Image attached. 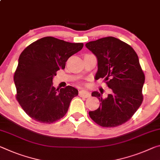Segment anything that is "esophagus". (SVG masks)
<instances>
[{"label": "esophagus", "mask_w": 160, "mask_h": 160, "mask_svg": "<svg viewBox=\"0 0 160 160\" xmlns=\"http://www.w3.org/2000/svg\"><path fill=\"white\" fill-rule=\"evenodd\" d=\"M79 95L80 97H84V98H89L90 96V94L89 92L86 91L85 90H80L79 92Z\"/></svg>", "instance_id": "1"}]
</instances>
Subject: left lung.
Segmentation results:
<instances>
[{
  "label": "left lung",
  "instance_id": "1",
  "mask_svg": "<svg viewBox=\"0 0 160 160\" xmlns=\"http://www.w3.org/2000/svg\"><path fill=\"white\" fill-rule=\"evenodd\" d=\"M98 59L95 79L105 78L112 93L103 97L98 91L92 96L100 101L91 119L104 128L121 125L132 117L143 100L144 75L138 55L130 45L116 38L106 37L85 45Z\"/></svg>",
  "mask_w": 160,
  "mask_h": 160
}]
</instances>
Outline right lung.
<instances>
[{
	"label": "right lung",
	"mask_w": 160,
	"mask_h": 160,
	"mask_svg": "<svg viewBox=\"0 0 160 160\" xmlns=\"http://www.w3.org/2000/svg\"><path fill=\"white\" fill-rule=\"evenodd\" d=\"M82 47L83 43L45 37L21 52L14 74L16 99L32 119L50 124L66 114L78 90L72 86L56 89L52 85V79L58 70L65 68L68 58Z\"/></svg>",
	"instance_id": "1"
}]
</instances>
